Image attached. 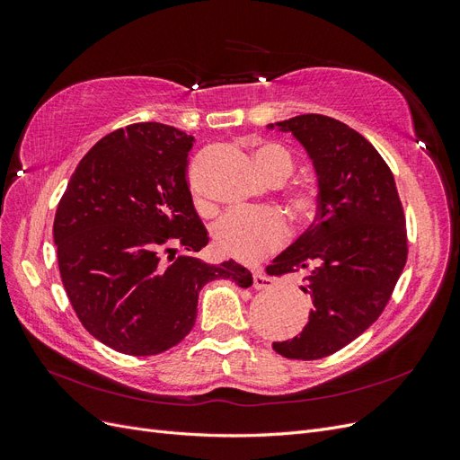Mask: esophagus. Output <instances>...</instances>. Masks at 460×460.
Instances as JSON below:
<instances>
[{"instance_id": "34e87169", "label": "esophagus", "mask_w": 460, "mask_h": 460, "mask_svg": "<svg viewBox=\"0 0 460 460\" xmlns=\"http://www.w3.org/2000/svg\"><path fill=\"white\" fill-rule=\"evenodd\" d=\"M272 278L267 274V272H262V270H257L255 274H253V288L255 289H269V288H272Z\"/></svg>"}]
</instances>
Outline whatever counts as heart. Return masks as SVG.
<instances>
[{
    "instance_id": "1",
    "label": "heart",
    "mask_w": 460,
    "mask_h": 460,
    "mask_svg": "<svg viewBox=\"0 0 460 460\" xmlns=\"http://www.w3.org/2000/svg\"><path fill=\"white\" fill-rule=\"evenodd\" d=\"M255 166L267 182H278L294 169L288 151L278 146H262L255 151ZM289 208L297 218H307L313 213L314 201L305 191L289 196ZM288 235L284 218L272 208L253 211H232L222 217L213 228L215 245L222 253L240 261H257L280 247Z\"/></svg>"
}]
</instances>
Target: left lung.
Wrapping results in <instances>:
<instances>
[{
    "mask_svg": "<svg viewBox=\"0 0 460 460\" xmlns=\"http://www.w3.org/2000/svg\"><path fill=\"white\" fill-rule=\"evenodd\" d=\"M267 128L291 132L303 146L318 188L314 222L267 269L305 272L299 288L313 299L309 323L272 347L286 358H323L382 314L407 262L405 215L389 166L347 124L311 113Z\"/></svg>",
    "mask_w": 460,
    "mask_h": 460,
    "instance_id": "1",
    "label": "left lung"
}]
</instances>
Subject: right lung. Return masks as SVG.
Wrapping results in <instances>:
<instances>
[{
    "mask_svg": "<svg viewBox=\"0 0 460 460\" xmlns=\"http://www.w3.org/2000/svg\"><path fill=\"white\" fill-rule=\"evenodd\" d=\"M196 137L137 122L102 137L76 166L53 222L59 270L76 316L119 353L147 357L191 332L205 284H253L242 264L196 257L208 243L186 180ZM184 254L160 259L163 248Z\"/></svg>",
    "mask_w": 460,
    "mask_h": 460,
    "instance_id": "add662e5",
    "label": "right lung"
}]
</instances>
